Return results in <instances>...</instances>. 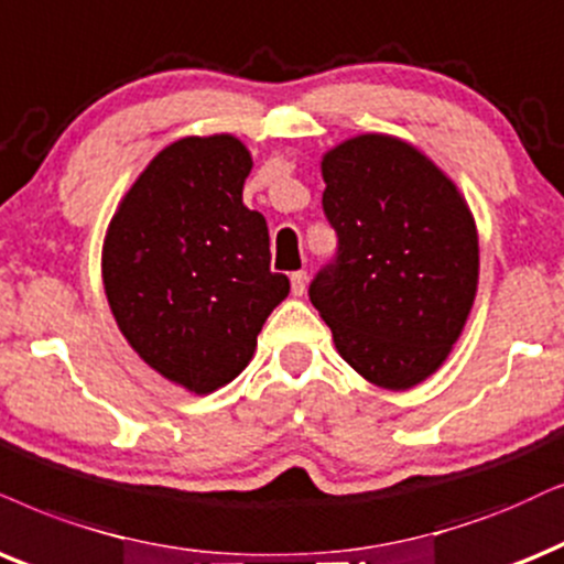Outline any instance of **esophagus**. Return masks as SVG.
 <instances>
[{
    "mask_svg": "<svg viewBox=\"0 0 564 564\" xmlns=\"http://www.w3.org/2000/svg\"><path fill=\"white\" fill-rule=\"evenodd\" d=\"M304 291H306V273L304 270H296V273H291V294L304 296Z\"/></svg>",
    "mask_w": 564,
    "mask_h": 564,
    "instance_id": "34e87169",
    "label": "esophagus"
}]
</instances>
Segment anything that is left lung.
<instances>
[{
  "instance_id": "left-lung-1",
  "label": "left lung",
  "mask_w": 564,
  "mask_h": 564,
  "mask_svg": "<svg viewBox=\"0 0 564 564\" xmlns=\"http://www.w3.org/2000/svg\"><path fill=\"white\" fill-rule=\"evenodd\" d=\"M335 258L310 283L338 354L405 390L437 369L466 325L479 237L460 192L409 142L359 134L323 159Z\"/></svg>"
}]
</instances>
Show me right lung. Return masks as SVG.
<instances>
[{
  "label": "right lung",
  "mask_w": 564,
  "mask_h": 564,
  "mask_svg": "<svg viewBox=\"0 0 564 564\" xmlns=\"http://www.w3.org/2000/svg\"><path fill=\"white\" fill-rule=\"evenodd\" d=\"M252 169L231 134L184 138L148 163L111 218L104 289L145 365L213 393L252 359L289 278L270 270L262 213L241 203Z\"/></svg>",
  "instance_id": "right-lung-1"
}]
</instances>
